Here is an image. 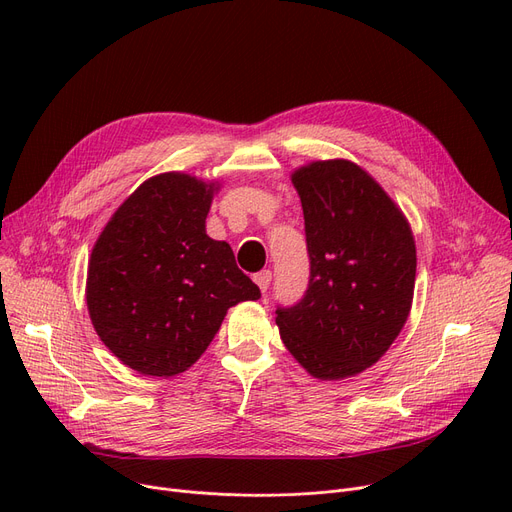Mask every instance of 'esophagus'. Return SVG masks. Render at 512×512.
Returning a JSON list of instances; mask_svg holds the SVG:
<instances>
[{
    "instance_id": "esophagus-1",
    "label": "esophagus",
    "mask_w": 512,
    "mask_h": 512,
    "mask_svg": "<svg viewBox=\"0 0 512 512\" xmlns=\"http://www.w3.org/2000/svg\"><path fill=\"white\" fill-rule=\"evenodd\" d=\"M253 280H255V284L259 286V290L265 294L267 288H270V282H272V272H270V270H263V272L255 274Z\"/></svg>"
}]
</instances>
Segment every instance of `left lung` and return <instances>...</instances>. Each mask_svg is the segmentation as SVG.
Listing matches in <instances>:
<instances>
[{
  "mask_svg": "<svg viewBox=\"0 0 512 512\" xmlns=\"http://www.w3.org/2000/svg\"><path fill=\"white\" fill-rule=\"evenodd\" d=\"M305 215L311 276L305 297L278 307L290 355L317 380L378 363L405 328L417 251L405 213L361 166L311 161L292 172Z\"/></svg>",
  "mask_w": 512,
  "mask_h": 512,
  "instance_id": "obj_1",
  "label": "left lung"
}]
</instances>
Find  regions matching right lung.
I'll return each instance as SVG.
<instances>
[{
    "label": "right lung",
    "instance_id": "right-lung-1",
    "mask_svg": "<svg viewBox=\"0 0 512 512\" xmlns=\"http://www.w3.org/2000/svg\"><path fill=\"white\" fill-rule=\"evenodd\" d=\"M218 188L191 174H157L116 209L91 251L85 294L93 328L143 375L186 371L230 307L261 297L228 242L205 232Z\"/></svg>",
    "mask_w": 512,
    "mask_h": 512
}]
</instances>
